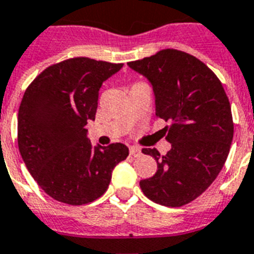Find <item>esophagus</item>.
Wrapping results in <instances>:
<instances>
[{"label": "esophagus", "instance_id": "34e87169", "mask_svg": "<svg viewBox=\"0 0 254 254\" xmlns=\"http://www.w3.org/2000/svg\"><path fill=\"white\" fill-rule=\"evenodd\" d=\"M129 154L132 155V156H139L141 154V149L136 147V145H131L129 147Z\"/></svg>", "mask_w": 254, "mask_h": 254}]
</instances>
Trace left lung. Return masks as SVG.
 <instances>
[{
  "label": "left lung",
  "mask_w": 254,
  "mask_h": 254,
  "mask_svg": "<svg viewBox=\"0 0 254 254\" xmlns=\"http://www.w3.org/2000/svg\"><path fill=\"white\" fill-rule=\"evenodd\" d=\"M152 86L156 117L166 127L171 149L143 148L158 163L152 178L140 180L143 193L166 207H182L215 182L227 160L233 121L229 100L219 78L196 57L166 49L128 62Z\"/></svg>",
  "instance_id": "obj_1"
}]
</instances>
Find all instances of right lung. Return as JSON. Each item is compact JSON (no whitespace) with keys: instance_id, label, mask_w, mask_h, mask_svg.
Wrapping results in <instances>:
<instances>
[{"instance_id":"1","label":"right lung","mask_w":254,"mask_h":254,"mask_svg":"<svg viewBox=\"0 0 254 254\" xmlns=\"http://www.w3.org/2000/svg\"><path fill=\"white\" fill-rule=\"evenodd\" d=\"M123 64L71 58L39 74L18 110V148L38 186L57 201L82 205L105 193L118 163L128 156L122 143L92 145L86 125L95 121L102 83Z\"/></svg>"}]
</instances>
